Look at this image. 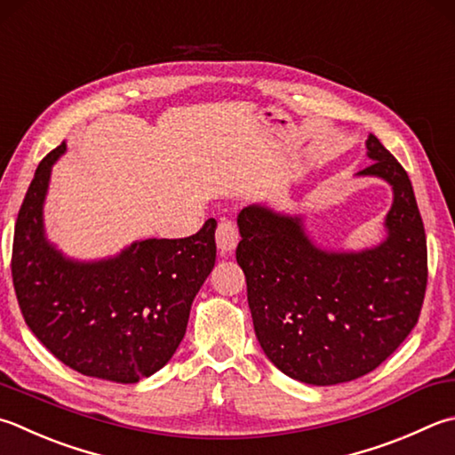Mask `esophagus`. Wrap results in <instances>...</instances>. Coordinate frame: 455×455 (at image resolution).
<instances>
[{"instance_id": "34e87169", "label": "esophagus", "mask_w": 455, "mask_h": 455, "mask_svg": "<svg viewBox=\"0 0 455 455\" xmlns=\"http://www.w3.org/2000/svg\"><path fill=\"white\" fill-rule=\"evenodd\" d=\"M239 242V229L235 226V221L231 220H221L216 229V243L218 250L221 253H231L235 250V245Z\"/></svg>"}]
</instances>
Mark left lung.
Listing matches in <instances>:
<instances>
[{"label":"left lung","mask_w":455,"mask_h":455,"mask_svg":"<svg viewBox=\"0 0 455 455\" xmlns=\"http://www.w3.org/2000/svg\"><path fill=\"white\" fill-rule=\"evenodd\" d=\"M366 148L374 162L361 174L384 178L394 190L388 239L374 250L321 251L301 220L259 205L237 218L235 259L257 340L281 372L316 387L380 366L416 327L426 295V231L412 184L374 134Z\"/></svg>","instance_id":"1"}]
</instances>
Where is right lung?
I'll return each instance as SVG.
<instances>
[{"instance_id":"add662e5","label":"right lung","mask_w":455,"mask_h":455,"mask_svg":"<svg viewBox=\"0 0 455 455\" xmlns=\"http://www.w3.org/2000/svg\"><path fill=\"white\" fill-rule=\"evenodd\" d=\"M59 144L39 162L17 213L12 277L21 315L51 355L94 379L132 384L184 339L196 293L216 263V220L182 239H147L115 259L75 263L43 235V200Z\"/></svg>"}]
</instances>
